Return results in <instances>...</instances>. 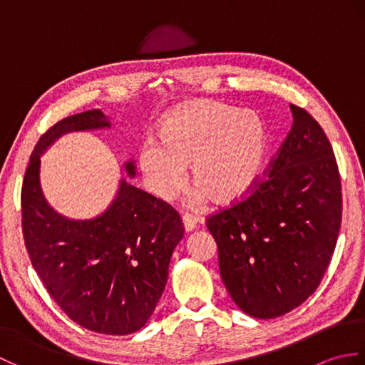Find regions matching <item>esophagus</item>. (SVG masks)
Instances as JSON below:
<instances>
[{
  "label": "esophagus",
  "instance_id": "esophagus-1",
  "mask_svg": "<svg viewBox=\"0 0 365 365\" xmlns=\"http://www.w3.org/2000/svg\"><path fill=\"white\" fill-rule=\"evenodd\" d=\"M182 221H183V227L187 232L195 230L196 226H197V222H200V220L196 218V216H192V215H183Z\"/></svg>",
  "mask_w": 365,
  "mask_h": 365
}]
</instances>
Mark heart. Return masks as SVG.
I'll list each match as a JSON object with an SVG mask.
<instances>
[{"label":"heart","mask_w":365,"mask_h":365,"mask_svg":"<svg viewBox=\"0 0 365 365\" xmlns=\"http://www.w3.org/2000/svg\"><path fill=\"white\" fill-rule=\"evenodd\" d=\"M160 142L147 141L138 153L139 169L153 195L174 199L192 165L196 200L218 205L245 199L265 169L268 136L262 118L221 102L178 106L160 127Z\"/></svg>","instance_id":"1"}]
</instances>
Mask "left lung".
<instances>
[{"instance_id": "obj_1", "label": "left lung", "mask_w": 365, "mask_h": 365, "mask_svg": "<svg viewBox=\"0 0 365 365\" xmlns=\"http://www.w3.org/2000/svg\"><path fill=\"white\" fill-rule=\"evenodd\" d=\"M293 125L265 180L250 197L208 216L220 273L232 299L254 319H276L320 285L342 222L334 152L306 110L290 105Z\"/></svg>"}]
</instances>
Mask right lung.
I'll return each instance as SVG.
<instances>
[{
  "label": "right lung",
  "mask_w": 365,
  "mask_h": 365,
  "mask_svg": "<svg viewBox=\"0 0 365 365\" xmlns=\"http://www.w3.org/2000/svg\"><path fill=\"white\" fill-rule=\"evenodd\" d=\"M100 110L68 115L36 144L21 188V226L31 263L58 306L80 327L125 336L149 322L166 287L170 255L183 238L180 216L120 178L106 210L71 220L45 199L41 157L72 131L110 130ZM125 173L136 175L135 161Z\"/></svg>",
  "instance_id": "1"
}]
</instances>
